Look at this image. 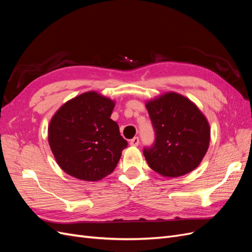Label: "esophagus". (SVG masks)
I'll return each mask as SVG.
<instances>
[{
  "label": "esophagus",
  "instance_id": "1",
  "mask_svg": "<svg viewBox=\"0 0 252 252\" xmlns=\"http://www.w3.org/2000/svg\"><path fill=\"white\" fill-rule=\"evenodd\" d=\"M139 143H140V139H139V136H134L133 139H131L130 141H129V144H130L131 146H138Z\"/></svg>",
  "mask_w": 252,
  "mask_h": 252
}]
</instances>
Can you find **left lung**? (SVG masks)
I'll list each match as a JSON object with an SVG mask.
<instances>
[{"instance_id": "1", "label": "left lung", "mask_w": 252, "mask_h": 252, "mask_svg": "<svg viewBox=\"0 0 252 252\" xmlns=\"http://www.w3.org/2000/svg\"><path fill=\"white\" fill-rule=\"evenodd\" d=\"M155 142L143 154L152 170L175 178L196 168L207 152L210 128L199 108L188 98L166 94L146 105Z\"/></svg>"}]
</instances>
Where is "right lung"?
Listing matches in <instances>:
<instances>
[{
	"label": "right lung",
	"mask_w": 252,
	"mask_h": 252,
	"mask_svg": "<svg viewBox=\"0 0 252 252\" xmlns=\"http://www.w3.org/2000/svg\"><path fill=\"white\" fill-rule=\"evenodd\" d=\"M114 102L94 91L65 103L50 121L48 141L58 164L84 181H98L116 168L127 141L110 119Z\"/></svg>",
	"instance_id": "right-lung-1"
}]
</instances>
